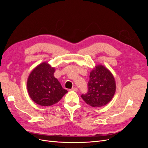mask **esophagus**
<instances>
[{
  "label": "esophagus",
  "mask_w": 148,
  "mask_h": 148,
  "mask_svg": "<svg viewBox=\"0 0 148 148\" xmlns=\"http://www.w3.org/2000/svg\"><path fill=\"white\" fill-rule=\"evenodd\" d=\"M71 91H78V88H76V87H74V88H71V89H70Z\"/></svg>",
  "instance_id": "obj_1"
}]
</instances>
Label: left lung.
I'll return each mask as SVG.
<instances>
[{"label": "left lung", "mask_w": 148, "mask_h": 148, "mask_svg": "<svg viewBox=\"0 0 148 148\" xmlns=\"http://www.w3.org/2000/svg\"><path fill=\"white\" fill-rule=\"evenodd\" d=\"M88 86V92L81 97L87 104L93 107H99L108 104L116 90L112 73L102 65H97L92 70Z\"/></svg>", "instance_id": "8db88e82"}]
</instances>
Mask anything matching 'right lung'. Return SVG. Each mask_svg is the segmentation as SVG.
I'll list each match as a JSON object with an SVG mask.
<instances>
[{
	"label": "right lung",
	"instance_id": "add662e5",
	"mask_svg": "<svg viewBox=\"0 0 148 148\" xmlns=\"http://www.w3.org/2000/svg\"><path fill=\"white\" fill-rule=\"evenodd\" d=\"M54 67L44 62L36 66L29 75L28 95L39 106L47 107L55 104L68 92L54 77Z\"/></svg>",
	"mask_w": 148,
	"mask_h": 148
}]
</instances>
